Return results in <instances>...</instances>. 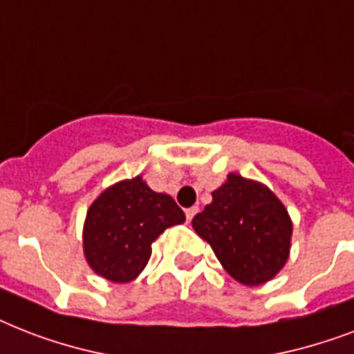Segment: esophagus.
Returning <instances> with one entry per match:
<instances>
[{
  "label": "esophagus",
  "instance_id": "1",
  "mask_svg": "<svg viewBox=\"0 0 354 354\" xmlns=\"http://www.w3.org/2000/svg\"><path fill=\"white\" fill-rule=\"evenodd\" d=\"M197 212H199V208H197V206H192V208H188V210H186V221L190 223Z\"/></svg>",
  "mask_w": 354,
  "mask_h": 354
}]
</instances>
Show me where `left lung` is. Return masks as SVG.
I'll list each match as a JSON object with an SVG mask.
<instances>
[{"label": "left lung", "mask_w": 354, "mask_h": 354, "mask_svg": "<svg viewBox=\"0 0 354 354\" xmlns=\"http://www.w3.org/2000/svg\"><path fill=\"white\" fill-rule=\"evenodd\" d=\"M192 226L210 243L226 272L247 287L276 278L289 259V212L268 186L239 174L226 175Z\"/></svg>", "instance_id": "obj_1"}]
</instances>
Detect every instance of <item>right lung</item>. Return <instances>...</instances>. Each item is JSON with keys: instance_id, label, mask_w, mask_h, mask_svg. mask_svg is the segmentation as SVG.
I'll list each match as a JSON object with an SVG mask.
<instances>
[{"instance_id": "add662e5", "label": "right lung", "mask_w": 354, "mask_h": 354, "mask_svg": "<svg viewBox=\"0 0 354 354\" xmlns=\"http://www.w3.org/2000/svg\"><path fill=\"white\" fill-rule=\"evenodd\" d=\"M185 219L171 195L151 190L142 175L118 180L87 208L82 232L87 265L113 283H128L149 261L151 243Z\"/></svg>"}]
</instances>
